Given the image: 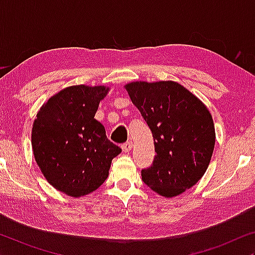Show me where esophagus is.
<instances>
[{
  "mask_svg": "<svg viewBox=\"0 0 255 255\" xmlns=\"http://www.w3.org/2000/svg\"><path fill=\"white\" fill-rule=\"evenodd\" d=\"M132 147H133V145H132L131 141H128V142H127V144L122 145V149H123L124 153H128V152H130L131 149H132Z\"/></svg>",
  "mask_w": 255,
  "mask_h": 255,
  "instance_id": "1",
  "label": "esophagus"
}]
</instances>
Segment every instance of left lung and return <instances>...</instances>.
<instances>
[{
	"label": "left lung",
	"mask_w": 255,
	"mask_h": 255,
	"mask_svg": "<svg viewBox=\"0 0 255 255\" xmlns=\"http://www.w3.org/2000/svg\"><path fill=\"white\" fill-rule=\"evenodd\" d=\"M154 140L153 165L142 181L163 197H175L195 186L207 172L216 132L207 106L174 81H135L125 85Z\"/></svg>",
	"instance_id": "8db88e82"
}]
</instances>
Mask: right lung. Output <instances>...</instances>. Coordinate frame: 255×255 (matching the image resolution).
I'll return each instance as SVG.
<instances>
[{"label":"right lung","mask_w":255,"mask_h":255,"mask_svg":"<svg viewBox=\"0 0 255 255\" xmlns=\"http://www.w3.org/2000/svg\"><path fill=\"white\" fill-rule=\"evenodd\" d=\"M109 90L106 86L67 87L41 106L33 122L34 160L47 182L68 196L96 190L122 152L94 118Z\"/></svg>","instance_id":"right-lung-1"}]
</instances>
